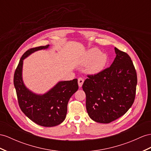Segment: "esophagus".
Wrapping results in <instances>:
<instances>
[{
	"mask_svg": "<svg viewBox=\"0 0 151 151\" xmlns=\"http://www.w3.org/2000/svg\"><path fill=\"white\" fill-rule=\"evenodd\" d=\"M83 82H84V80L83 78H82V77H80V78H78V86L80 87H81L82 86V85L83 83Z\"/></svg>",
	"mask_w": 151,
	"mask_h": 151,
	"instance_id": "34e87169",
	"label": "esophagus"
}]
</instances>
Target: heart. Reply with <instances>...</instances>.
<instances>
[{"label": "heart", "mask_w": 151, "mask_h": 151, "mask_svg": "<svg viewBox=\"0 0 151 151\" xmlns=\"http://www.w3.org/2000/svg\"><path fill=\"white\" fill-rule=\"evenodd\" d=\"M107 62V56L97 48H92L85 54L82 59V64H89L87 71L92 74H95L101 71L105 68Z\"/></svg>", "instance_id": "obj_1"}]
</instances>
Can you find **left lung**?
Here are the masks:
<instances>
[{
  "instance_id": "8db88e82",
  "label": "left lung",
  "mask_w": 151,
  "mask_h": 151,
  "mask_svg": "<svg viewBox=\"0 0 151 151\" xmlns=\"http://www.w3.org/2000/svg\"><path fill=\"white\" fill-rule=\"evenodd\" d=\"M116 57L109 68L87 75L82 88L88 116L99 123H110L124 115L136 95V69L127 53L115 48Z\"/></svg>"
}]
</instances>
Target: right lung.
I'll use <instances>...</instances> for the list:
<instances>
[{
    "label": "right lung",
    "mask_w": 151,
    "mask_h": 151,
    "mask_svg": "<svg viewBox=\"0 0 151 151\" xmlns=\"http://www.w3.org/2000/svg\"><path fill=\"white\" fill-rule=\"evenodd\" d=\"M48 46H41L26 51L15 70L13 80L21 110L32 121L44 127L55 126L64 121L69 99L78 89L77 79L59 82L43 95L34 94L25 87L22 77L23 60L30 53Z\"/></svg>",
    "instance_id": "1"
}]
</instances>
